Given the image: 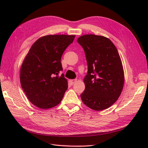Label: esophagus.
<instances>
[{
    "label": "esophagus",
    "mask_w": 148,
    "mask_h": 148,
    "mask_svg": "<svg viewBox=\"0 0 148 148\" xmlns=\"http://www.w3.org/2000/svg\"><path fill=\"white\" fill-rule=\"evenodd\" d=\"M76 82H77V79H70V81H69V82H70V83L71 84H74Z\"/></svg>",
    "instance_id": "1"
}]
</instances>
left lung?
Returning a JSON list of instances; mask_svg holds the SVG:
<instances>
[{
    "label": "left lung",
    "mask_w": 148,
    "mask_h": 148,
    "mask_svg": "<svg viewBox=\"0 0 148 148\" xmlns=\"http://www.w3.org/2000/svg\"><path fill=\"white\" fill-rule=\"evenodd\" d=\"M77 42L84 49L88 64L82 100L96 111L109 108L117 101L124 84L123 69L117 49L109 39L102 36L83 35Z\"/></svg>",
    "instance_id": "1"
}]
</instances>
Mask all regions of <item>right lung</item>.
<instances>
[{
  "label": "right lung",
  "instance_id": "1",
  "mask_svg": "<svg viewBox=\"0 0 148 148\" xmlns=\"http://www.w3.org/2000/svg\"><path fill=\"white\" fill-rule=\"evenodd\" d=\"M75 35H47L31 47L20 69V83L29 101L39 108L50 109L62 100L68 83L61 57Z\"/></svg>",
  "mask_w": 148,
  "mask_h": 148
}]
</instances>
